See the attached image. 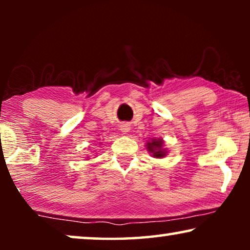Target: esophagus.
I'll list each match as a JSON object with an SVG mask.
<instances>
[{
    "label": "esophagus",
    "instance_id": "esophagus-1",
    "mask_svg": "<svg viewBox=\"0 0 250 250\" xmlns=\"http://www.w3.org/2000/svg\"><path fill=\"white\" fill-rule=\"evenodd\" d=\"M129 128H131V125H129L128 123H123L121 125V131L124 133V134H126V133L129 131Z\"/></svg>",
    "mask_w": 250,
    "mask_h": 250
}]
</instances>
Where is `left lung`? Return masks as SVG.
<instances>
[{
	"label": "left lung",
	"mask_w": 250,
	"mask_h": 250,
	"mask_svg": "<svg viewBox=\"0 0 250 250\" xmlns=\"http://www.w3.org/2000/svg\"><path fill=\"white\" fill-rule=\"evenodd\" d=\"M163 140H155L152 139L151 141L146 143V148H148V151L152 153L153 157L156 158H162V157L166 156V149L163 148Z\"/></svg>",
	"instance_id": "obj_1"
}]
</instances>
